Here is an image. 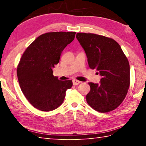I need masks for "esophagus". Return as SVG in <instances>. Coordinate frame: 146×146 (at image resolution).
I'll return each mask as SVG.
<instances>
[{
  "mask_svg": "<svg viewBox=\"0 0 146 146\" xmlns=\"http://www.w3.org/2000/svg\"><path fill=\"white\" fill-rule=\"evenodd\" d=\"M80 83V81H78L77 80H73V84L74 86H77Z\"/></svg>",
  "mask_w": 146,
  "mask_h": 146,
  "instance_id": "esophagus-1",
  "label": "esophagus"
}]
</instances>
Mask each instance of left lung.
Returning <instances> with one entry per match:
<instances>
[{"label":"left lung","instance_id":"1","mask_svg":"<svg viewBox=\"0 0 146 146\" xmlns=\"http://www.w3.org/2000/svg\"><path fill=\"white\" fill-rule=\"evenodd\" d=\"M76 37L84 49L89 66L102 76L100 84L89 82L86 100L93 110L107 113L123 102L130 86V68L126 56L113 38L94 33H78Z\"/></svg>","mask_w":146,"mask_h":146}]
</instances>
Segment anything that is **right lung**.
<instances>
[{"label": "right lung", "mask_w": 146, "mask_h": 146, "mask_svg": "<svg viewBox=\"0 0 146 146\" xmlns=\"http://www.w3.org/2000/svg\"><path fill=\"white\" fill-rule=\"evenodd\" d=\"M76 32H49L36 38L24 51L17 66L20 87L29 102L43 111L58 108L72 80H59L53 68L64 49L75 38Z\"/></svg>", "instance_id": "right-lung-1"}]
</instances>
